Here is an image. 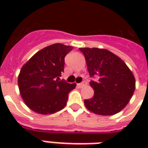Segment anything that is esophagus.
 Segmentation results:
<instances>
[{
    "mask_svg": "<svg viewBox=\"0 0 148 148\" xmlns=\"http://www.w3.org/2000/svg\"><path fill=\"white\" fill-rule=\"evenodd\" d=\"M86 84H87V83H86L85 81H83L82 83L78 84H77V86H78L79 88H83V87H84V86H85Z\"/></svg>",
    "mask_w": 148,
    "mask_h": 148,
    "instance_id": "34e87169",
    "label": "esophagus"
}]
</instances>
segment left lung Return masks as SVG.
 I'll return each instance as SVG.
<instances>
[{"label": "left lung", "instance_id": "obj_1", "mask_svg": "<svg viewBox=\"0 0 148 148\" xmlns=\"http://www.w3.org/2000/svg\"><path fill=\"white\" fill-rule=\"evenodd\" d=\"M79 49L84 55L90 77H98L97 81H90L95 95L84 100L86 108L99 115L120 112L128 103L135 90L133 73L119 57L108 50L97 47Z\"/></svg>", "mask_w": 148, "mask_h": 148}]
</instances>
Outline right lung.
I'll list each match as a JSON object with an SVG mask.
<instances>
[{"instance_id": "obj_1", "label": "right lung", "mask_w": 148, "mask_h": 148, "mask_svg": "<svg viewBox=\"0 0 148 148\" xmlns=\"http://www.w3.org/2000/svg\"><path fill=\"white\" fill-rule=\"evenodd\" d=\"M71 46L53 44L34 54L22 67L18 88L22 99L31 110L40 114H53L67 104L68 94L76 84H69L60 77L64 72V58Z\"/></svg>"}]
</instances>
